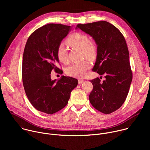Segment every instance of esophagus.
<instances>
[{
    "mask_svg": "<svg viewBox=\"0 0 150 150\" xmlns=\"http://www.w3.org/2000/svg\"><path fill=\"white\" fill-rule=\"evenodd\" d=\"M83 79H78V83L79 84H81L82 83H83Z\"/></svg>",
    "mask_w": 150,
    "mask_h": 150,
    "instance_id": "34e87169",
    "label": "esophagus"
}]
</instances>
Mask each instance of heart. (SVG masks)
<instances>
[{
	"instance_id": "b5f03b06",
	"label": "heart",
	"mask_w": 150,
	"mask_h": 150,
	"mask_svg": "<svg viewBox=\"0 0 150 150\" xmlns=\"http://www.w3.org/2000/svg\"><path fill=\"white\" fill-rule=\"evenodd\" d=\"M67 43L70 47L82 50L83 57L93 61L95 60L97 55V47L94 42L90 41L89 37L81 33H74L67 40ZM56 56L58 60L67 65L68 63L67 50L65 46L60 44L56 50ZM90 68L89 63L86 61L80 63H73L66 69L67 75L76 77L83 78L86 75Z\"/></svg>"
}]
</instances>
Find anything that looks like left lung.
I'll use <instances>...</instances> for the list:
<instances>
[{"mask_svg":"<svg viewBox=\"0 0 150 150\" xmlns=\"http://www.w3.org/2000/svg\"><path fill=\"white\" fill-rule=\"evenodd\" d=\"M76 28L96 41L97 56L92 70L105 78L103 82L98 77L90 80L93 89L89 95L90 101L98 111L110 114L124 103L132 79L126 40L121 32L107 21L79 24Z\"/></svg>","mask_w":150,"mask_h":150,"instance_id":"8db88e82","label":"left lung"}]
</instances>
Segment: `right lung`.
<instances>
[{
	"mask_svg": "<svg viewBox=\"0 0 150 150\" xmlns=\"http://www.w3.org/2000/svg\"><path fill=\"white\" fill-rule=\"evenodd\" d=\"M71 31V27L61 24H48L34 31L25 46L22 78L25 94L37 110L53 115L67 105L71 91L78 80L62 76L52 80V70L63 72L57 67L56 50L61 41Z\"/></svg>",
	"mask_w": 150,
	"mask_h": 150,
	"instance_id": "1",
	"label": "right lung"
}]
</instances>
